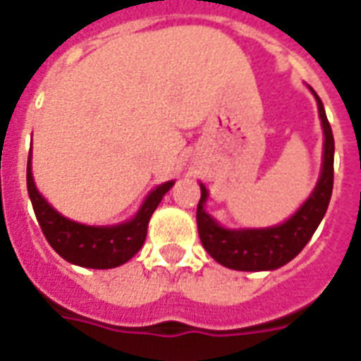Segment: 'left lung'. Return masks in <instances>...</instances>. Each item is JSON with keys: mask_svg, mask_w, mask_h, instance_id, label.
Segmentation results:
<instances>
[{"mask_svg": "<svg viewBox=\"0 0 361 361\" xmlns=\"http://www.w3.org/2000/svg\"><path fill=\"white\" fill-rule=\"evenodd\" d=\"M317 100L319 118L325 133L323 142V166L321 176L313 193L298 211L279 226L271 228H243L228 230L222 228L204 211L209 191L201 183V199L197 204V228L203 247L209 251L214 261L234 271H274L286 265L288 261L300 253L310 242L325 216L326 207L333 195V164H334V139L331 123L326 119L323 102L315 90H311Z\"/></svg>", "mask_w": 361, "mask_h": 361, "instance_id": "left-lung-1", "label": "left lung"}]
</instances>
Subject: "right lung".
Wrapping results in <instances>:
<instances>
[{
    "mask_svg": "<svg viewBox=\"0 0 361 361\" xmlns=\"http://www.w3.org/2000/svg\"><path fill=\"white\" fill-rule=\"evenodd\" d=\"M173 181H166L152 189L133 219L116 226H87L59 214L35 185L30 157L27 164V188L38 224L46 240L61 257L73 265L87 269H114L127 263L141 250L152 212L162 197L170 191Z\"/></svg>",
    "mask_w": 361,
    "mask_h": 361,
    "instance_id": "obj_1",
    "label": "right lung"
}]
</instances>
